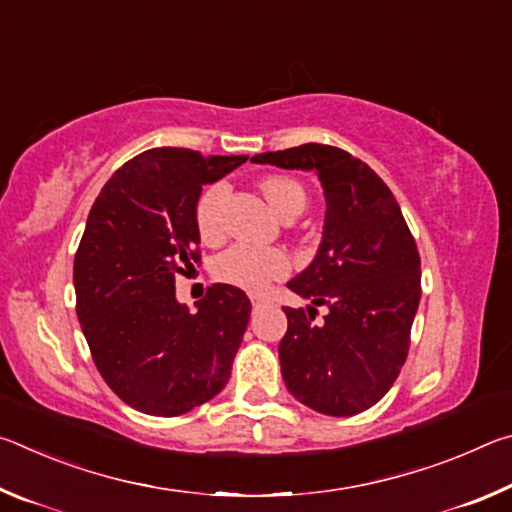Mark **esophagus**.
I'll list each match as a JSON object with an SVG mask.
<instances>
[{"label": "esophagus", "mask_w": 512, "mask_h": 512, "mask_svg": "<svg viewBox=\"0 0 512 512\" xmlns=\"http://www.w3.org/2000/svg\"><path fill=\"white\" fill-rule=\"evenodd\" d=\"M250 302H253V307H255V309H259V307L268 305V302H271V300H268L266 296H257V293H255V296H250Z\"/></svg>", "instance_id": "1"}]
</instances>
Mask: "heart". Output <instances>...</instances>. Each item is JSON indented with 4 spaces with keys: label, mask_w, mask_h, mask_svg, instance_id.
<instances>
[{
    "label": "heart",
    "mask_w": 512,
    "mask_h": 512,
    "mask_svg": "<svg viewBox=\"0 0 512 512\" xmlns=\"http://www.w3.org/2000/svg\"><path fill=\"white\" fill-rule=\"evenodd\" d=\"M262 192L280 216L302 212L307 194L300 183L287 176H268ZM228 198V185L216 183L201 196L196 205V225L205 241H216L223 235V205ZM291 271L287 253L277 248L235 246L225 250L214 262V275L221 282L235 284L246 291H264L273 280H280Z\"/></svg>",
    "instance_id": "1"
}]
</instances>
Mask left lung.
<instances>
[{
	"mask_svg": "<svg viewBox=\"0 0 512 512\" xmlns=\"http://www.w3.org/2000/svg\"><path fill=\"white\" fill-rule=\"evenodd\" d=\"M253 162L314 171L323 185L318 253L287 282L311 305L284 307L280 366L298 402L334 418L357 415L388 393L409 354L422 293L418 246L391 189L348 151L302 144ZM316 306L328 307L320 324Z\"/></svg>",
	"mask_w": 512,
	"mask_h": 512,
	"instance_id": "obj_1",
	"label": "left lung"
}]
</instances>
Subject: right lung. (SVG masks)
<instances>
[{
  "label": "right lung",
  "mask_w": 512,
  "mask_h": 512,
  "mask_svg": "<svg viewBox=\"0 0 512 512\" xmlns=\"http://www.w3.org/2000/svg\"><path fill=\"white\" fill-rule=\"evenodd\" d=\"M248 155L162 146L112 173L74 257L76 314L106 384L133 409L173 418L228 384L250 300L212 284L196 311L176 298V275L198 264L196 205Z\"/></svg>",
  "instance_id": "right-lung-1"
}]
</instances>
